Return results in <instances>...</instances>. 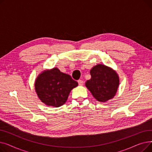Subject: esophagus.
I'll return each instance as SVG.
<instances>
[{"label": "esophagus", "instance_id": "obj_1", "mask_svg": "<svg viewBox=\"0 0 152 152\" xmlns=\"http://www.w3.org/2000/svg\"><path fill=\"white\" fill-rule=\"evenodd\" d=\"M77 83H78V84H79V86H83V84H84L83 81L81 80V79H79V80H78V81H77Z\"/></svg>", "mask_w": 152, "mask_h": 152}]
</instances>
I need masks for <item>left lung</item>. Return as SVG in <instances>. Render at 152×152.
I'll return each instance as SVG.
<instances>
[{"mask_svg": "<svg viewBox=\"0 0 152 152\" xmlns=\"http://www.w3.org/2000/svg\"><path fill=\"white\" fill-rule=\"evenodd\" d=\"M91 78L86 83L93 97L100 102L113 99L119 86L116 72L105 65L98 64L90 71Z\"/></svg>", "mask_w": 152, "mask_h": 152, "instance_id": "1", "label": "left lung"}]
</instances>
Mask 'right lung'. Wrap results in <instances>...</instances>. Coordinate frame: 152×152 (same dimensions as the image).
Wrapping results in <instances>:
<instances>
[{
    "label": "right lung",
    "instance_id": "1",
    "mask_svg": "<svg viewBox=\"0 0 152 152\" xmlns=\"http://www.w3.org/2000/svg\"><path fill=\"white\" fill-rule=\"evenodd\" d=\"M78 83L57 68L47 69L36 79L35 90L39 99L48 106L58 107L65 103L71 91Z\"/></svg>",
    "mask_w": 152,
    "mask_h": 152
}]
</instances>
